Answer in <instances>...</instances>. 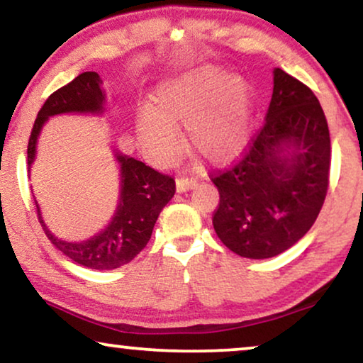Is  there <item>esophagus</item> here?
<instances>
[{
	"instance_id": "esophagus-1",
	"label": "esophagus",
	"mask_w": 363,
	"mask_h": 363,
	"mask_svg": "<svg viewBox=\"0 0 363 363\" xmlns=\"http://www.w3.org/2000/svg\"><path fill=\"white\" fill-rule=\"evenodd\" d=\"M197 181L194 179V177H179V179H176V189L177 192H187L191 191V189L196 186Z\"/></svg>"
}]
</instances>
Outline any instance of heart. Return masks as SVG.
I'll list each match as a JSON object with an SVG mask.
<instances>
[{"mask_svg":"<svg viewBox=\"0 0 363 363\" xmlns=\"http://www.w3.org/2000/svg\"><path fill=\"white\" fill-rule=\"evenodd\" d=\"M189 146L212 164H223L247 147L253 130V90L247 79L213 65H199L161 82L152 105L135 115L141 151L156 166H169Z\"/></svg>","mask_w":363,"mask_h":363,"instance_id":"1","label":"heart"}]
</instances>
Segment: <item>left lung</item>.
I'll return each instance as SVG.
<instances>
[{
  "instance_id": "1",
  "label": "left lung",
  "mask_w": 363,
  "mask_h": 363,
  "mask_svg": "<svg viewBox=\"0 0 363 363\" xmlns=\"http://www.w3.org/2000/svg\"><path fill=\"white\" fill-rule=\"evenodd\" d=\"M330 138L319 100L299 80L273 70L267 121L247 155L212 177L220 194L217 237L250 259L298 243L318 218L329 184Z\"/></svg>"
}]
</instances>
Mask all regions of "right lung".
Masks as SVG:
<instances>
[{"label": "right lung", "instance_id": "obj_1", "mask_svg": "<svg viewBox=\"0 0 363 363\" xmlns=\"http://www.w3.org/2000/svg\"><path fill=\"white\" fill-rule=\"evenodd\" d=\"M106 95L101 79L96 72H84L70 84L54 91L45 100L34 121L28 145V169L38 155V140L50 116L79 113L105 115ZM115 161L120 169V194L113 217L94 237L84 242H67L49 230L38 201V218L43 230L59 252L72 262L90 269H115L130 263L146 243L150 242L152 228L160 213L176 192L172 177L161 174L145 162L126 156L118 147H113Z\"/></svg>", "mask_w": 363, "mask_h": 363}]
</instances>
